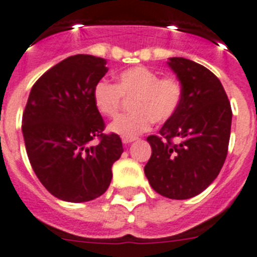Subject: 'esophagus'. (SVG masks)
Listing matches in <instances>:
<instances>
[{
	"mask_svg": "<svg viewBox=\"0 0 257 257\" xmlns=\"http://www.w3.org/2000/svg\"><path fill=\"white\" fill-rule=\"evenodd\" d=\"M137 139H138L137 137H123L122 138V142H123L124 144H130L131 142L137 141Z\"/></svg>",
	"mask_w": 257,
	"mask_h": 257,
	"instance_id": "1",
	"label": "esophagus"
}]
</instances>
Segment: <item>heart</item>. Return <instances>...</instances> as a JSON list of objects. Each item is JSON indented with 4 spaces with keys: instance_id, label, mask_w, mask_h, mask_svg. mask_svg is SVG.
<instances>
[{
    "instance_id": "heart-1",
    "label": "heart",
    "mask_w": 257,
    "mask_h": 257,
    "mask_svg": "<svg viewBox=\"0 0 257 257\" xmlns=\"http://www.w3.org/2000/svg\"><path fill=\"white\" fill-rule=\"evenodd\" d=\"M133 111L116 118L110 131L122 137H135L151 127L152 122L165 123L179 111L184 88L176 77H160L144 65L127 68L118 75L116 84L101 80L93 89L95 109L107 118L118 115L126 99Z\"/></svg>"
}]
</instances>
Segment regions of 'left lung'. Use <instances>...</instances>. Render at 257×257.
Wrapping results in <instances>:
<instances>
[{"instance_id": "left-lung-1", "label": "left lung", "mask_w": 257, "mask_h": 257, "mask_svg": "<svg viewBox=\"0 0 257 257\" xmlns=\"http://www.w3.org/2000/svg\"><path fill=\"white\" fill-rule=\"evenodd\" d=\"M168 64L182 84L184 98L159 135L147 138L152 155L144 173L159 194L188 200L206 189L223 167L232 110L223 86L207 68L184 57H171Z\"/></svg>"}]
</instances>
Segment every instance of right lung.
<instances>
[{
	"label": "right lung",
	"mask_w": 257,
	"mask_h": 257,
	"mask_svg": "<svg viewBox=\"0 0 257 257\" xmlns=\"http://www.w3.org/2000/svg\"><path fill=\"white\" fill-rule=\"evenodd\" d=\"M107 72L106 60L69 56L34 84L22 115L27 156L35 175L52 196L86 202L102 196L120 158L119 135L105 134L93 89ZM98 139L97 146L88 142Z\"/></svg>",
	"instance_id": "add662e5"
}]
</instances>
